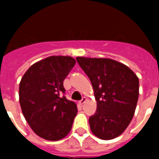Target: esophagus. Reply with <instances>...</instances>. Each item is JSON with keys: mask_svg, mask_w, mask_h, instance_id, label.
<instances>
[{"mask_svg": "<svg viewBox=\"0 0 159 159\" xmlns=\"http://www.w3.org/2000/svg\"><path fill=\"white\" fill-rule=\"evenodd\" d=\"M86 101H87V99H86L85 97H83L82 100H80V101H79V104L80 105H83L85 103V102H86Z\"/></svg>", "mask_w": 159, "mask_h": 159, "instance_id": "esophagus-1", "label": "esophagus"}]
</instances>
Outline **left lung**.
Listing matches in <instances>:
<instances>
[{
  "label": "left lung",
  "mask_w": 159,
  "mask_h": 159,
  "mask_svg": "<svg viewBox=\"0 0 159 159\" xmlns=\"http://www.w3.org/2000/svg\"><path fill=\"white\" fill-rule=\"evenodd\" d=\"M89 77L97 102L89 118L91 130L108 140L118 137L130 123L139 99V78L123 63L110 58L77 57Z\"/></svg>",
  "instance_id": "left-lung-1"
}]
</instances>
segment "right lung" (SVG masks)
Masks as SVG:
<instances>
[{
	"instance_id": "add662e5",
	"label": "right lung",
	"mask_w": 159,
	"mask_h": 159,
	"mask_svg": "<svg viewBox=\"0 0 159 159\" xmlns=\"http://www.w3.org/2000/svg\"><path fill=\"white\" fill-rule=\"evenodd\" d=\"M75 63L72 57L51 56L32 65L21 78L19 97L23 115L44 139L59 140L72 129L77 105L62 95L63 81Z\"/></svg>"
}]
</instances>
